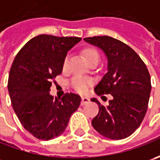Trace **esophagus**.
Segmentation results:
<instances>
[{
	"label": "esophagus",
	"mask_w": 160,
	"mask_h": 160,
	"mask_svg": "<svg viewBox=\"0 0 160 160\" xmlns=\"http://www.w3.org/2000/svg\"><path fill=\"white\" fill-rule=\"evenodd\" d=\"M89 102H90L89 98H87V97H82V102H81V104H82V105H84V104L88 103Z\"/></svg>",
	"instance_id": "esophagus-1"
}]
</instances>
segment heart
Listing matches in <instances>:
<instances>
[{
    "instance_id": "1",
    "label": "heart",
    "mask_w": 160,
    "mask_h": 160,
    "mask_svg": "<svg viewBox=\"0 0 160 160\" xmlns=\"http://www.w3.org/2000/svg\"><path fill=\"white\" fill-rule=\"evenodd\" d=\"M84 55H85V58H86L88 62L91 61L92 59H94V58H100L99 52L96 50L92 49V48L86 49L84 51ZM68 58H66L64 60V63H63V68L64 69H66L68 67ZM70 83L71 86L76 91L79 92H85L92 85L93 81H92V79H91L89 77H83V76H75L71 79Z\"/></svg>"
}]
</instances>
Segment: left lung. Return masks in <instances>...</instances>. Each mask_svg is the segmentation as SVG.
<instances>
[{
    "mask_svg": "<svg viewBox=\"0 0 160 160\" xmlns=\"http://www.w3.org/2000/svg\"><path fill=\"white\" fill-rule=\"evenodd\" d=\"M83 40L100 48L108 59V71L94 88L96 94L113 97L106 107L96 98L91 100L99 105L92 125L104 137L126 138L140 126L147 112L151 90L148 68L138 54L121 41L107 35Z\"/></svg>",
    "mask_w": 160,
    "mask_h": 160,
    "instance_id": "left-lung-1",
    "label": "left lung"
}]
</instances>
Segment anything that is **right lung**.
<instances>
[{
  "label": "right lung",
  "mask_w": 160,
  "mask_h": 160,
  "mask_svg": "<svg viewBox=\"0 0 160 160\" xmlns=\"http://www.w3.org/2000/svg\"><path fill=\"white\" fill-rule=\"evenodd\" d=\"M80 41L40 34L28 41L12 63L8 81L11 105L24 128L36 138L48 141L62 134L80 105L81 98L75 93L61 99L50 94L67 53Z\"/></svg>",
  "instance_id": "obj_1"
}]
</instances>
